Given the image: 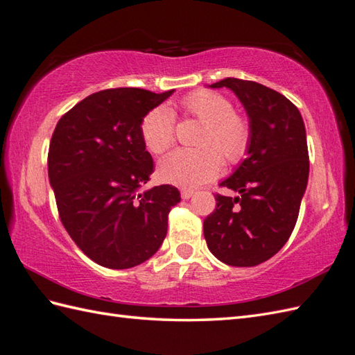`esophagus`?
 I'll list each match as a JSON object with an SVG mask.
<instances>
[{"label":"esophagus","mask_w":355,"mask_h":355,"mask_svg":"<svg viewBox=\"0 0 355 355\" xmlns=\"http://www.w3.org/2000/svg\"><path fill=\"white\" fill-rule=\"evenodd\" d=\"M180 196H182L184 200H188V199L193 198L194 193L191 190H182V191H180Z\"/></svg>","instance_id":"esophagus-1"}]
</instances>
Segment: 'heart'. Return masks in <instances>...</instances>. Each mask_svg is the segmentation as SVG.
<instances>
[{
  "mask_svg": "<svg viewBox=\"0 0 355 355\" xmlns=\"http://www.w3.org/2000/svg\"><path fill=\"white\" fill-rule=\"evenodd\" d=\"M187 114L207 124L198 139L200 147L175 148L157 162V175L167 184L196 188L216 178L223 159L235 164L246 155L250 143V125L234 112L230 98L218 92L196 91L182 100ZM175 112L161 105L148 111L141 121V138L152 153H162L175 139Z\"/></svg>",
  "mask_w": 355,
  "mask_h": 355,
  "instance_id": "heart-1",
  "label": "heart"
}]
</instances>
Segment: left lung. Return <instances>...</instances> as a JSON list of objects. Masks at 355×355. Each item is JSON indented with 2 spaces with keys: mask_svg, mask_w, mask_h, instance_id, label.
Here are the masks:
<instances>
[{
  "mask_svg": "<svg viewBox=\"0 0 355 355\" xmlns=\"http://www.w3.org/2000/svg\"><path fill=\"white\" fill-rule=\"evenodd\" d=\"M209 88H227L239 97L250 143L246 159L220 182L237 196L216 194L203 235L222 263L252 267L272 258L293 232L310 171L305 125L297 107L264 85L227 77Z\"/></svg>",
  "mask_w": 355,
  "mask_h": 355,
  "instance_id": "obj_1",
  "label": "left lung"
}]
</instances>
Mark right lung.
<instances>
[{"label":"right lung","instance_id":"right-lung-1","mask_svg":"<svg viewBox=\"0 0 355 355\" xmlns=\"http://www.w3.org/2000/svg\"><path fill=\"white\" fill-rule=\"evenodd\" d=\"M175 91L116 88L91 94L60 118L49 150V179L59 216L85 255L107 269H130L156 254L173 185L139 191L153 173L141 138L144 115Z\"/></svg>","mask_w":355,"mask_h":355}]
</instances>
